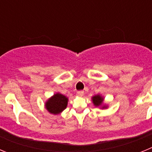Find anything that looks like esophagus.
I'll return each mask as SVG.
<instances>
[{
	"mask_svg": "<svg viewBox=\"0 0 152 152\" xmlns=\"http://www.w3.org/2000/svg\"><path fill=\"white\" fill-rule=\"evenodd\" d=\"M84 91H78V92L77 93V96H83V95H84Z\"/></svg>",
	"mask_w": 152,
	"mask_h": 152,
	"instance_id": "34e87169",
	"label": "esophagus"
}]
</instances>
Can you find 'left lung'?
I'll return each instance as SVG.
<instances>
[{
    "mask_svg": "<svg viewBox=\"0 0 152 152\" xmlns=\"http://www.w3.org/2000/svg\"><path fill=\"white\" fill-rule=\"evenodd\" d=\"M92 102L94 103V105L96 107H100L101 109H107V105L106 103H104V97L101 96L100 94H96L95 96H92Z\"/></svg>",
    "mask_w": 152,
    "mask_h": 152,
    "instance_id": "8db88e82",
    "label": "left lung"
}]
</instances>
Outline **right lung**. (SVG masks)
<instances>
[{
  "label": "right lung",
  "instance_id": "obj_1",
  "mask_svg": "<svg viewBox=\"0 0 152 152\" xmlns=\"http://www.w3.org/2000/svg\"><path fill=\"white\" fill-rule=\"evenodd\" d=\"M68 101V98L66 96L60 93H56L47 100L45 103V107L50 113L58 115L66 109Z\"/></svg>",
  "mask_w": 152,
  "mask_h": 152
}]
</instances>
